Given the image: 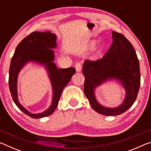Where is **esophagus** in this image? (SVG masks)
Segmentation results:
<instances>
[{
  "mask_svg": "<svg viewBox=\"0 0 151 151\" xmlns=\"http://www.w3.org/2000/svg\"><path fill=\"white\" fill-rule=\"evenodd\" d=\"M75 68H76V72H81V70H82V65L81 63H76L75 65Z\"/></svg>",
  "mask_w": 151,
  "mask_h": 151,
  "instance_id": "obj_1",
  "label": "esophagus"
}]
</instances>
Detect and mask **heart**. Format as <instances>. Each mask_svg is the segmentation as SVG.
Segmentation results:
<instances>
[{
  "label": "heart",
  "instance_id": "heart-1",
  "mask_svg": "<svg viewBox=\"0 0 151 151\" xmlns=\"http://www.w3.org/2000/svg\"><path fill=\"white\" fill-rule=\"evenodd\" d=\"M96 45V42L95 41V40H92V41H91L88 44L87 47H88V48H90V49H92V48H93L94 47H95ZM98 52H100V51H99Z\"/></svg>",
  "mask_w": 151,
  "mask_h": 151
}]
</instances>
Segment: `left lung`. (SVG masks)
I'll return each mask as SVG.
<instances>
[{"label": "left lung", "mask_w": 151, "mask_h": 151, "mask_svg": "<svg viewBox=\"0 0 151 151\" xmlns=\"http://www.w3.org/2000/svg\"><path fill=\"white\" fill-rule=\"evenodd\" d=\"M113 42L103 57L96 60L85 61L83 73L85 76L84 91L91 106L99 114L119 115L127 111L136 101L140 84L139 62L133 46L121 33L112 32ZM121 81L126 88L124 103L116 109H108L97 103L93 88L107 79Z\"/></svg>", "instance_id": "8db88e82"}]
</instances>
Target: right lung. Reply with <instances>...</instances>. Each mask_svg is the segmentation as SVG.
<instances>
[{
    "instance_id": "1",
    "label": "right lung",
    "mask_w": 151,
    "mask_h": 151,
    "mask_svg": "<svg viewBox=\"0 0 151 151\" xmlns=\"http://www.w3.org/2000/svg\"><path fill=\"white\" fill-rule=\"evenodd\" d=\"M56 35L50 32H32L22 39L16 48L11 59L9 69V85L12 99L20 111L33 119H40L50 115L55 111L64 88L69 83L75 73V68H57L52 63L54 52L50 48L56 47ZM29 60L46 64L52 82L53 99L52 105L47 111L39 114H32L20 105L17 98L16 82L17 73L24 64Z\"/></svg>"
}]
</instances>
